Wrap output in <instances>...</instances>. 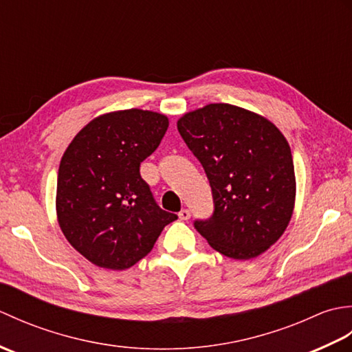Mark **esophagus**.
Here are the masks:
<instances>
[{
    "label": "esophagus",
    "mask_w": 352,
    "mask_h": 352,
    "mask_svg": "<svg viewBox=\"0 0 352 352\" xmlns=\"http://www.w3.org/2000/svg\"><path fill=\"white\" fill-rule=\"evenodd\" d=\"M178 218H180L182 221H188L190 219V210H188V208H183V210L178 213Z\"/></svg>",
    "instance_id": "34e87169"
}]
</instances>
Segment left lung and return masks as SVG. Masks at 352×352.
I'll return each mask as SVG.
<instances>
[{
    "label": "left lung",
    "instance_id": "1",
    "mask_svg": "<svg viewBox=\"0 0 352 352\" xmlns=\"http://www.w3.org/2000/svg\"><path fill=\"white\" fill-rule=\"evenodd\" d=\"M210 182L214 212L195 228L213 250L250 260L272 246L294 213L296 182L286 138L254 111L207 104L177 122Z\"/></svg>",
    "mask_w": 352,
    "mask_h": 352
}]
</instances>
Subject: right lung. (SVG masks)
<instances>
[{
  "mask_svg": "<svg viewBox=\"0 0 352 352\" xmlns=\"http://www.w3.org/2000/svg\"><path fill=\"white\" fill-rule=\"evenodd\" d=\"M168 125L155 111H110L81 129L66 148L57 175V219L91 263L113 271L131 267L177 219L157 206L139 172Z\"/></svg>",
  "mask_w": 352,
  "mask_h": 352,
  "instance_id": "obj_1",
  "label": "right lung"
}]
</instances>
